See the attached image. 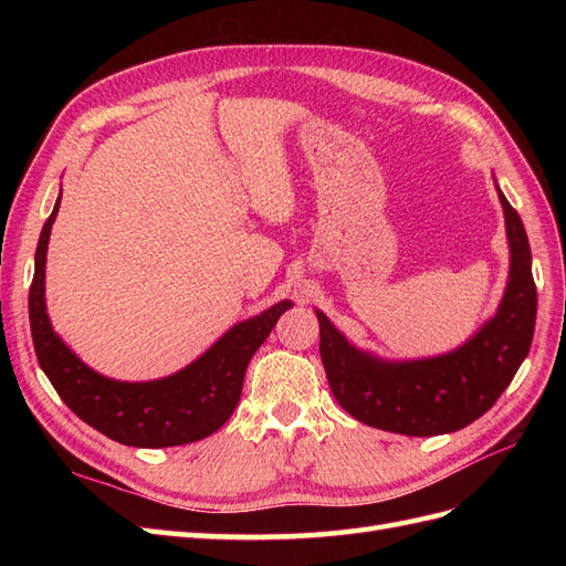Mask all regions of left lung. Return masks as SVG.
Wrapping results in <instances>:
<instances>
[{
  "label": "left lung",
  "instance_id": "8db88e82",
  "mask_svg": "<svg viewBox=\"0 0 566 566\" xmlns=\"http://www.w3.org/2000/svg\"><path fill=\"white\" fill-rule=\"evenodd\" d=\"M505 214L510 273L495 314L453 352L389 361L342 335L316 310L321 361L337 403L368 427L406 437L458 432L499 401L528 354L536 325L531 248L515 208L495 184Z\"/></svg>",
  "mask_w": 566,
  "mask_h": 566
}]
</instances>
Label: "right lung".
<instances>
[{
	"instance_id": "right-lung-1",
	"label": "right lung",
	"mask_w": 566,
	"mask_h": 566,
	"mask_svg": "<svg viewBox=\"0 0 566 566\" xmlns=\"http://www.w3.org/2000/svg\"><path fill=\"white\" fill-rule=\"evenodd\" d=\"M54 212L44 221L35 252L28 310L40 368L77 418L113 441L136 449L181 447L214 434L238 406L252 354L293 302L281 300L266 312L235 323L186 368L148 382H123L90 368L51 328L44 300L46 248Z\"/></svg>"
}]
</instances>
